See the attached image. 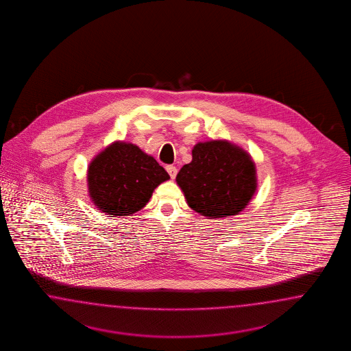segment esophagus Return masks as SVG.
Returning <instances> with one entry per match:
<instances>
[{"label": "esophagus", "instance_id": "1", "mask_svg": "<svg viewBox=\"0 0 351 351\" xmlns=\"http://www.w3.org/2000/svg\"><path fill=\"white\" fill-rule=\"evenodd\" d=\"M166 170L169 172L171 179L173 180V179L176 178V175H178V169H176L175 166H167V167H166Z\"/></svg>", "mask_w": 351, "mask_h": 351}]
</instances>
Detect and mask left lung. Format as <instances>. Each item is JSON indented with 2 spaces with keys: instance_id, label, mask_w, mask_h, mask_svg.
Returning a JSON list of instances; mask_svg holds the SVG:
<instances>
[{
  "instance_id": "8db88e82",
  "label": "left lung",
  "mask_w": 351,
  "mask_h": 351,
  "mask_svg": "<svg viewBox=\"0 0 351 351\" xmlns=\"http://www.w3.org/2000/svg\"><path fill=\"white\" fill-rule=\"evenodd\" d=\"M191 157L176 176L188 206L208 219L243 211L257 188L251 156L228 140H210L195 144Z\"/></svg>"
}]
</instances>
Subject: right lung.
<instances>
[{"label": "right lung", "instance_id": "right-lung-1", "mask_svg": "<svg viewBox=\"0 0 351 351\" xmlns=\"http://www.w3.org/2000/svg\"><path fill=\"white\" fill-rule=\"evenodd\" d=\"M170 175L138 145L114 141L101 150L87 170L88 195L106 215L130 216L149 202Z\"/></svg>", "mask_w": 351, "mask_h": 351}]
</instances>
